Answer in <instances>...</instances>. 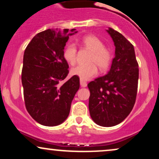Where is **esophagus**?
<instances>
[{"label": "esophagus", "mask_w": 159, "mask_h": 159, "mask_svg": "<svg viewBox=\"0 0 159 159\" xmlns=\"http://www.w3.org/2000/svg\"><path fill=\"white\" fill-rule=\"evenodd\" d=\"M80 84H81V87H86L87 86V83L85 81H84V80L81 79V80H80Z\"/></svg>", "instance_id": "34e87169"}]
</instances>
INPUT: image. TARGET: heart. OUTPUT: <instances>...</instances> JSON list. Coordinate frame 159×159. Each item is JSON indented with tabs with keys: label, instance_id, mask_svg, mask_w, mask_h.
<instances>
[{
	"label": "heart",
	"instance_id": "b5f03b06",
	"mask_svg": "<svg viewBox=\"0 0 159 159\" xmlns=\"http://www.w3.org/2000/svg\"><path fill=\"white\" fill-rule=\"evenodd\" d=\"M82 46L90 51L87 64L77 66L72 69L71 74L81 78L89 80L98 73V67L101 71H106L110 67L113 61V52L110 48L105 46V43L97 36L89 34L80 40ZM78 50L74 44H69L65 47L63 57L69 64L73 66L77 61Z\"/></svg>",
	"mask_w": 159,
	"mask_h": 159
}]
</instances>
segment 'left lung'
Returning a JSON list of instances; mask_svg holds the SVG:
<instances>
[{
    "mask_svg": "<svg viewBox=\"0 0 159 159\" xmlns=\"http://www.w3.org/2000/svg\"><path fill=\"white\" fill-rule=\"evenodd\" d=\"M107 31L114 42L115 57L108 73L87 86L91 118L101 126L111 127L123 122L134 107L139 69L132 43L112 28Z\"/></svg>",
    "mask_w": 159,
    "mask_h": 159,
    "instance_id": "left-lung-1",
    "label": "left lung"
}]
</instances>
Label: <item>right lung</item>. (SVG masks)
Masks as SVG:
<instances>
[{
  "instance_id": "obj_1",
  "label": "right lung",
  "mask_w": 159,
  "mask_h": 159,
  "mask_svg": "<svg viewBox=\"0 0 159 159\" xmlns=\"http://www.w3.org/2000/svg\"><path fill=\"white\" fill-rule=\"evenodd\" d=\"M73 32L75 29H48L36 34L25 48L21 71L24 100L27 112L41 125L63 123L79 89V78L74 75L60 84L69 73L63 52Z\"/></svg>"
}]
</instances>
